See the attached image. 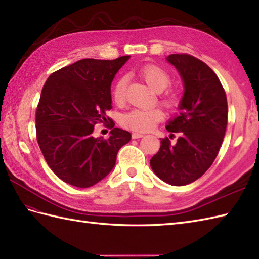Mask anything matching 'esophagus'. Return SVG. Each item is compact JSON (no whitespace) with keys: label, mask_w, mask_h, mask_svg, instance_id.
Returning <instances> with one entry per match:
<instances>
[{"label":"esophagus","mask_w":259,"mask_h":259,"mask_svg":"<svg viewBox=\"0 0 259 259\" xmlns=\"http://www.w3.org/2000/svg\"><path fill=\"white\" fill-rule=\"evenodd\" d=\"M144 137V134L141 133H133V138L134 139H139V138H142Z\"/></svg>","instance_id":"obj_1"}]
</instances>
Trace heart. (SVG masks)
<instances>
[{
    "instance_id": "b5f03b06",
    "label": "heart",
    "mask_w": 259,
    "mask_h": 259,
    "mask_svg": "<svg viewBox=\"0 0 259 259\" xmlns=\"http://www.w3.org/2000/svg\"><path fill=\"white\" fill-rule=\"evenodd\" d=\"M139 75L144 79L152 90L160 92L166 89L170 83V75L160 65L149 63L141 67ZM128 79L120 76L112 85L111 95L115 103H122L125 99V90ZM162 102L168 108H174L177 104V98L174 95H167L162 98ZM163 119V113L159 108L133 109L121 117V124L125 128L135 131L151 130L159 121Z\"/></svg>"
}]
</instances>
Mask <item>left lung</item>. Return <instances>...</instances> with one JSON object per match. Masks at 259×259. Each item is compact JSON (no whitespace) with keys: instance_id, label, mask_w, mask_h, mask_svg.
Listing matches in <instances>:
<instances>
[{"instance_id":"left-lung-1","label":"left lung","mask_w":259,"mask_h":259,"mask_svg":"<svg viewBox=\"0 0 259 259\" xmlns=\"http://www.w3.org/2000/svg\"><path fill=\"white\" fill-rule=\"evenodd\" d=\"M167 61L178 70L185 87L179 115L166 126L179 138L175 145L161 139L150 166L164 183L185 186L200 178L218 155L227 128V98L216 73L201 60L181 53L170 54Z\"/></svg>"}]
</instances>
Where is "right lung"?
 <instances>
[{
	"label": "right lung",
	"mask_w": 259,
	"mask_h": 259,
	"mask_svg": "<svg viewBox=\"0 0 259 259\" xmlns=\"http://www.w3.org/2000/svg\"><path fill=\"white\" fill-rule=\"evenodd\" d=\"M129 56L82 59L53 72L41 92L36 140L47 163L64 183L88 188L111 171L131 134L114 128L108 139L92 136L95 124L110 121L111 82ZM113 128V121H110Z\"/></svg>",
	"instance_id": "obj_1"
}]
</instances>
